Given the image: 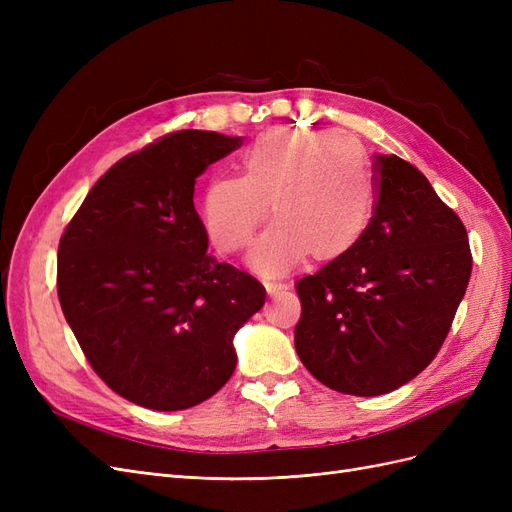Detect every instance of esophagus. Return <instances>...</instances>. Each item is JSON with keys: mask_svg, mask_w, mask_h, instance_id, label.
I'll list each match as a JSON object with an SVG mask.
<instances>
[{"mask_svg": "<svg viewBox=\"0 0 512 512\" xmlns=\"http://www.w3.org/2000/svg\"><path fill=\"white\" fill-rule=\"evenodd\" d=\"M265 288H267V294H269V297H277V294L286 292L290 286H288V284H265Z\"/></svg>", "mask_w": 512, "mask_h": 512, "instance_id": "esophagus-1", "label": "esophagus"}]
</instances>
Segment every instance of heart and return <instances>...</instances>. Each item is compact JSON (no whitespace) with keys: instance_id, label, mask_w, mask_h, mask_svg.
<instances>
[{"instance_id":"heart-1","label":"heart","mask_w":512,"mask_h":512,"mask_svg":"<svg viewBox=\"0 0 512 512\" xmlns=\"http://www.w3.org/2000/svg\"><path fill=\"white\" fill-rule=\"evenodd\" d=\"M247 265L282 277L312 256L331 262L363 239L376 209V179L361 143L339 130L273 128L243 153V175L213 177L200 222L220 254H235L265 222Z\"/></svg>"}]
</instances>
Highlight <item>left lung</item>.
<instances>
[{"label":"left lung","mask_w":512,"mask_h":512,"mask_svg":"<svg viewBox=\"0 0 512 512\" xmlns=\"http://www.w3.org/2000/svg\"><path fill=\"white\" fill-rule=\"evenodd\" d=\"M376 209L363 239L297 284L294 348L346 395L399 389L436 359L472 273L468 232L427 177L376 156Z\"/></svg>","instance_id":"1"}]
</instances>
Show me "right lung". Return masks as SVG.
<instances>
[{
    "mask_svg": "<svg viewBox=\"0 0 512 512\" xmlns=\"http://www.w3.org/2000/svg\"><path fill=\"white\" fill-rule=\"evenodd\" d=\"M243 138L179 130L121 158L59 239L57 297L89 365L136 406L173 412L218 393L232 337L265 305L258 280L207 254L194 183Z\"/></svg>",
    "mask_w": 512,
    "mask_h": 512,
    "instance_id": "add662e5",
    "label": "right lung"
}]
</instances>
